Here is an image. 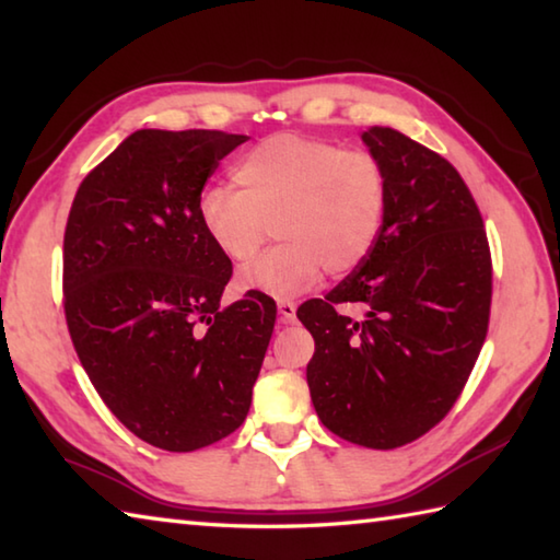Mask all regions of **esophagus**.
Instances as JSON below:
<instances>
[{
	"mask_svg": "<svg viewBox=\"0 0 560 560\" xmlns=\"http://www.w3.org/2000/svg\"><path fill=\"white\" fill-rule=\"evenodd\" d=\"M279 315H281L283 323H293V319H295V303L281 301L279 303Z\"/></svg>",
	"mask_w": 560,
	"mask_h": 560,
	"instance_id": "esophagus-1",
	"label": "esophagus"
}]
</instances>
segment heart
I'll return each instance as SVG.
<instances>
[{
	"label": "heart",
	"mask_w": 560,
	"mask_h": 560,
	"mask_svg": "<svg viewBox=\"0 0 560 560\" xmlns=\"http://www.w3.org/2000/svg\"><path fill=\"white\" fill-rule=\"evenodd\" d=\"M237 189L207 187L197 217L223 257L245 265L269 225L281 241L241 273V289L289 299L319 269L347 273L371 253L387 209V175L375 153L325 139L277 135L233 171Z\"/></svg>",
	"instance_id": "heart-1"
}]
</instances>
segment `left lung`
<instances>
[{
	"instance_id": "obj_1",
	"label": "left lung",
	"mask_w": 560,
	"mask_h": 560,
	"mask_svg": "<svg viewBox=\"0 0 560 560\" xmlns=\"http://www.w3.org/2000/svg\"><path fill=\"white\" fill-rule=\"evenodd\" d=\"M363 141L387 175L383 225L361 265L295 315L315 339L307 387L319 421L349 443L395 450L443 421L467 385L489 331L493 265L455 165L389 127Z\"/></svg>"
}]
</instances>
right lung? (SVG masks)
I'll list each match as a JSON object with an SVG mask.
<instances>
[{"instance_id":"obj_1","label":"right lung","mask_w":560,"mask_h":560,"mask_svg":"<svg viewBox=\"0 0 560 560\" xmlns=\"http://www.w3.org/2000/svg\"><path fill=\"white\" fill-rule=\"evenodd\" d=\"M245 135L139 129L77 189L62 303L83 371L144 443L195 452L241 428L277 303L247 291L219 307L233 265L197 199Z\"/></svg>"}]
</instances>
